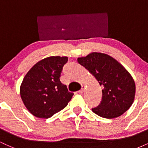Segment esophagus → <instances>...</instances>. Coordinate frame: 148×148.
Segmentation results:
<instances>
[{"label": "esophagus", "instance_id": "1", "mask_svg": "<svg viewBox=\"0 0 148 148\" xmlns=\"http://www.w3.org/2000/svg\"><path fill=\"white\" fill-rule=\"evenodd\" d=\"M84 90H85V86H81V90H80L79 91V93H83L84 92Z\"/></svg>", "mask_w": 148, "mask_h": 148}]
</instances>
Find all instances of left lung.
Masks as SVG:
<instances>
[{
  "label": "left lung",
  "mask_w": 148,
  "mask_h": 148,
  "mask_svg": "<svg viewBox=\"0 0 148 148\" xmlns=\"http://www.w3.org/2000/svg\"><path fill=\"white\" fill-rule=\"evenodd\" d=\"M103 88L102 99L99 106L92 108L104 118H118L134 102L136 86L133 78L115 59L101 53L93 52L77 59Z\"/></svg>",
  "instance_id": "obj_1"
}]
</instances>
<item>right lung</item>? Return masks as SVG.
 Listing matches in <instances>:
<instances>
[{"label":"right lung","mask_w":148,"mask_h":148,"mask_svg":"<svg viewBox=\"0 0 148 148\" xmlns=\"http://www.w3.org/2000/svg\"><path fill=\"white\" fill-rule=\"evenodd\" d=\"M68 58L51 56L39 61L23 78L20 95L25 106L39 118H49L67 106L74 93L60 81Z\"/></svg>","instance_id":"1"}]
</instances>
